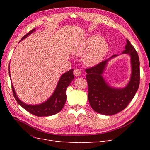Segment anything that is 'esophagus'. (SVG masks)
Returning a JSON list of instances; mask_svg holds the SVG:
<instances>
[{
  "label": "esophagus",
  "instance_id": "obj_1",
  "mask_svg": "<svg viewBox=\"0 0 150 150\" xmlns=\"http://www.w3.org/2000/svg\"><path fill=\"white\" fill-rule=\"evenodd\" d=\"M73 74L75 76H79L81 74V71L79 69H75L73 71Z\"/></svg>",
  "mask_w": 150,
  "mask_h": 150
}]
</instances>
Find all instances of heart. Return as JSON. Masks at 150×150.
<instances>
[{
	"instance_id": "obj_1",
	"label": "heart",
	"mask_w": 150,
	"mask_h": 150,
	"mask_svg": "<svg viewBox=\"0 0 150 150\" xmlns=\"http://www.w3.org/2000/svg\"><path fill=\"white\" fill-rule=\"evenodd\" d=\"M108 45L103 40L101 36L93 35L90 36L76 52L77 55H82L88 52L85 56V61L89 65H95L100 62L106 55Z\"/></svg>"
}]
</instances>
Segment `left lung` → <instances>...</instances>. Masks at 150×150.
<instances>
[{
    "instance_id": "obj_1",
    "label": "left lung",
    "mask_w": 150,
    "mask_h": 150,
    "mask_svg": "<svg viewBox=\"0 0 150 150\" xmlns=\"http://www.w3.org/2000/svg\"><path fill=\"white\" fill-rule=\"evenodd\" d=\"M125 50L121 54L131 57V76L128 84L123 88L109 85L102 74L108 62L117 56L114 55L99 64L86 69L88 84V100L94 111L104 115H112L122 111L128 105L137 93L139 84V60L134 47L126 39Z\"/></svg>"
}]
</instances>
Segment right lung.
Listing matches in <instances>:
<instances>
[{"label": "right lung", "instance_id": "1", "mask_svg": "<svg viewBox=\"0 0 150 150\" xmlns=\"http://www.w3.org/2000/svg\"><path fill=\"white\" fill-rule=\"evenodd\" d=\"M34 30L35 29L29 32L28 34L21 39L20 42L33 33ZM8 71H9V76L11 78L9 68H8ZM72 72H73V69H70L69 71L61 75L60 79L59 81L56 86V88L53 94L47 100L42 103L36 104V105H30V104H27L21 101L17 96L14 88H13V86L12 84V89L13 96H14L17 102L19 104V105L25 109L26 111L31 113L32 115L37 116H49L57 114V112L61 111L62 108L64 106L66 101V89L74 78Z\"/></svg>", "mask_w": 150, "mask_h": 150}]
</instances>
